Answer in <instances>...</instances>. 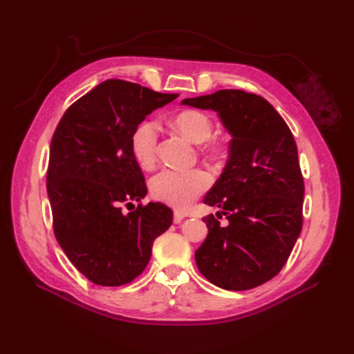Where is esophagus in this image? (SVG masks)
Returning <instances> with one entry per match:
<instances>
[{
  "instance_id": "34e87169",
  "label": "esophagus",
  "mask_w": 354,
  "mask_h": 354,
  "mask_svg": "<svg viewBox=\"0 0 354 354\" xmlns=\"http://www.w3.org/2000/svg\"><path fill=\"white\" fill-rule=\"evenodd\" d=\"M184 219H185V214L181 212H175V214H173V222L175 223H181Z\"/></svg>"
}]
</instances>
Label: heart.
<instances>
[{
	"label": "heart",
	"mask_w": 354,
	"mask_h": 354,
	"mask_svg": "<svg viewBox=\"0 0 354 354\" xmlns=\"http://www.w3.org/2000/svg\"><path fill=\"white\" fill-rule=\"evenodd\" d=\"M175 129L194 145H202L213 133V122L204 112L184 111L173 120ZM158 126L155 122H142L133 131L131 147L135 161L142 169L153 167L158 153ZM217 146L208 142L205 152H214ZM209 187V176L204 170H162L150 181L152 196L179 209L189 208Z\"/></svg>",
	"instance_id": "heart-1"
}]
</instances>
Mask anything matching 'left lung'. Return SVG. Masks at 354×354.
Returning a JSON list of instances; mask_svg holds the SVG:
<instances>
[{"mask_svg": "<svg viewBox=\"0 0 354 354\" xmlns=\"http://www.w3.org/2000/svg\"><path fill=\"white\" fill-rule=\"evenodd\" d=\"M181 103L216 111L231 135L228 161L204 198L222 208L228 225L213 214L202 219L208 236L194 252L196 265L217 288H257L280 272L301 232L304 181L295 140L257 94L221 89Z\"/></svg>", "mask_w": 354, "mask_h": 354, "instance_id": "left-lung-1", "label": "left lung"}]
</instances>
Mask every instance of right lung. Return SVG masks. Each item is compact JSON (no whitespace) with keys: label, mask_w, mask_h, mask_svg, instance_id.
Returning a JSON list of instances; mask_svg holds the SVG:
<instances>
[{"label":"right lung","mask_w":354,"mask_h":354,"mask_svg":"<svg viewBox=\"0 0 354 354\" xmlns=\"http://www.w3.org/2000/svg\"><path fill=\"white\" fill-rule=\"evenodd\" d=\"M176 97L104 80L73 103L56 127L47 171L55 236L89 281L131 283L147 266L153 240L170 228L173 213L161 202L127 214L120 205L147 194L131 147L133 131Z\"/></svg>","instance_id":"right-lung-1"}]
</instances>
